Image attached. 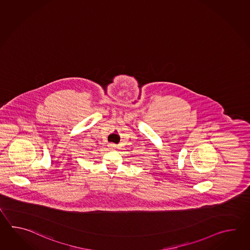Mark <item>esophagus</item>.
I'll return each mask as SVG.
<instances>
[{"mask_svg":"<svg viewBox=\"0 0 250 250\" xmlns=\"http://www.w3.org/2000/svg\"><path fill=\"white\" fill-rule=\"evenodd\" d=\"M109 147L110 148H114V147H116V146L114 144H109Z\"/></svg>","mask_w":250,"mask_h":250,"instance_id":"obj_1","label":"esophagus"}]
</instances>
